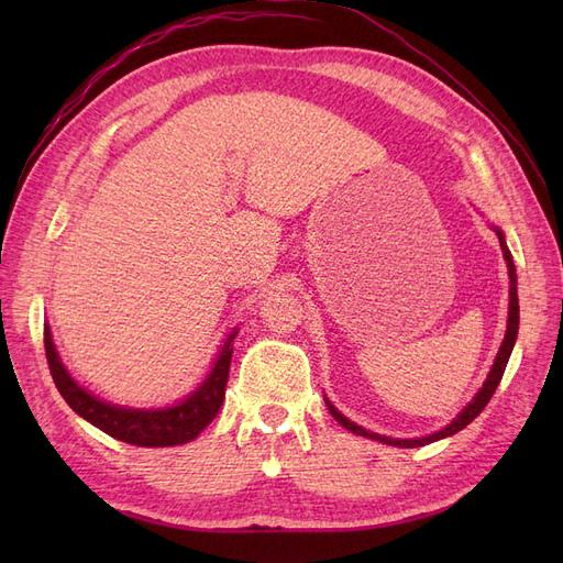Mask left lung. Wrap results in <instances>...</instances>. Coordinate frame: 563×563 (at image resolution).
Here are the masks:
<instances>
[{"label":"left lung","instance_id":"8db88e82","mask_svg":"<svg viewBox=\"0 0 563 563\" xmlns=\"http://www.w3.org/2000/svg\"><path fill=\"white\" fill-rule=\"evenodd\" d=\"M496 234L500 240V249H503V255H505V263H507V275H509V312H507V331H505V338H503V345L496 354V360H493V366L488 371V376L484 380V385L479 387V391L472 397V401L460 411L446 428H441L439 432H432L428 437H416V439H395V437H385V434H378V432H371V430H364L362 424L352 422L350 418H345L343 413L338 411V408L323 397V401H327L331 416L343 424L345 430H350L352 434H360V437H366V439H373V441H380V444H387V446H399V449H416V446H424V444H432V441H439L444 437H451L460 430H465L467 424L479 416L484 411V406L490 401L493 391H496V387L500 385L503 380V373H505V366L509 362V354H512L515 350V343H517V333H519V296H517V267H515V261H512V253H509L507 249V242H505V234L500 228H496Z\"/></svg>","mask_w":563,"mask_h":563}]
</instances>
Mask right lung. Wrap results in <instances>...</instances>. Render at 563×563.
<instances>
[{"label":"right lung","instance_id":"obj_1","mask_svg":"<svg viewBox=\"0 0 563 563\" xmlns=\"http://www.w3.org/2000/svg\"><path fill=\"white\" fill-rule=\"evenodd\" d=\"M240 333V329H232L225 338L223 347L218 350L211 371L190 395H185L180 401L162 408H131V406H117L103 401L79 385L70 371L65 368L60 354L54 345V335H51L48 323H44V347L51 376L63 399L73 411L91 422L93 428L103 430L106 434L126 441L133 446H147V449H164V446H178L187 444L201 434V430L216 418L225 399V385L232 362V340Z\"/></svg>","mask_w":563,"mask_h":563}]
</instances>
